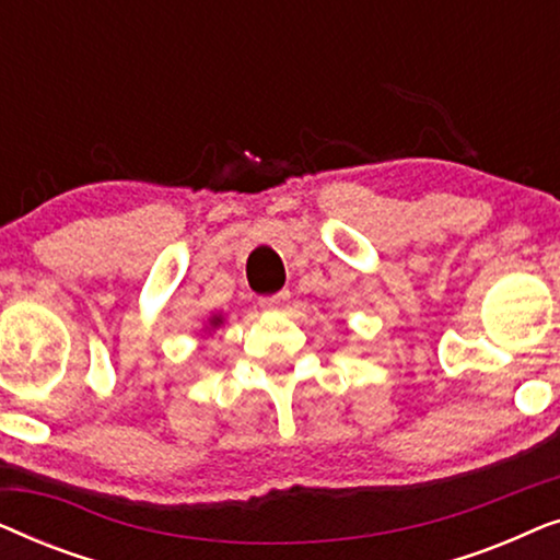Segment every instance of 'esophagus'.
Masks as SVG:
<instances>
[{
  "mask_svg": "<svg viewBox=\"0 0 560 560\" xmlns=\"http://www.w3.org/2000/svg\"><path fill=\"white\" fill-rule=\"evenodd\" d=\"M288 298H290L288 290H280V293H275V295H265V298H259V305H262L265 311H280L282 305L288 303Z\"/></svg>",
  "mask_w": 560,
  "mask_h": 560,
  "instance_id": "1",
  "label": "esophagus"
}]
</instances>
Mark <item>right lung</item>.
Instances as JSON below:
<instances>
[{
    "label": "right lung",
    "instance_id": "obj_1",
    "mask_svg": "<svg viewBox=\"0 0 560 560\" xmlns=\"http://www.w3.org/2000/svg\"><path fill=\"white\" fill-rule=\"evenodd\" d=\"M209 324H211L213 328H217V326H221V316H213V318L209 320Z\"/></svg>",
    "mask_w": 560,
    "mask_h": 560
}]
</instances>
